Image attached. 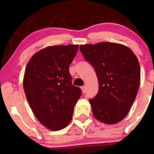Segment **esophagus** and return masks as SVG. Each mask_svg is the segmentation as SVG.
Segmentation results:
<instances>
[{
	"instance_id": "1",
	"label": "esophagus",
	"mask_w": 154,
	"mask_h": 154,
	"mask_svg": "<svg viewBox=\"0 0 154 154\" xmlns=\"http://www.w3.org/2000/svg\"><path fill=\"white\" fill-rule=\"evenodd\" d=\"M81 89H82V91L83 93H85L86 92V87L85 85L82 86V87H81Z\"/></svg>"
}]
</instances>
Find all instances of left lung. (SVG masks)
<instances>
[{
  "instance_id": "obj_1",
  "label": "left lung",
  "mask_w": 154,
  "mask_h": 154,
  "mask_svg": "<svg viewBox=\"0 0 154 154\" xmlns=\"http://www.w3.org/2000/svg\"><path fill=\"white\" fill-rule=\"evenodd\" d=\"M79 49L98 79V93L89 100L93 116L109 125L122 121L130 111L140 82L137 57L128 47L109 42L81 45Z\"/></svg>"
}]
</instances>
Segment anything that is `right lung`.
<instances>
[{"label": "right lung", "instance_id": "right-lung-1", "mask_svg": "<svg viewBox=\"0 0 154 154\" xmlns=\"http://www.w3.org/2000/svg\"><path fill=\"white\" fill-rule=\"evenodd\" d=\"M77 45H54L37 52L26 65L23 85L32 110L42 125L60 130L72 119L80 88L72 85L69 68Z\"/></svg>", "mask_w": 154, "mask_h": 154}]
</instances>
